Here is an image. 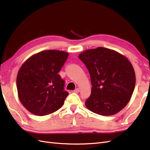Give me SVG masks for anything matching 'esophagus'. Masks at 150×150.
<instances>
[{
	"label": "esophagus",
	"mask_w": 150,
	"mask_h": 150,
	"mask_svg": "<svg viewBox=\"0 0 150 150\" xmlns=\"http://www.w3.org/2000/svg\"><path fill=\"white\" fill-rule=\"evenodd\" d=\"M79 91H80L79 88H76V89L74 90V93H79Z\"/></svg>",
	"instance_id": "esophagus-1"
}]
</instances>
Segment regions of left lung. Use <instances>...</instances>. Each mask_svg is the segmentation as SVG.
Instances as JSON below:
<instances>
[{"label":"left lung","mask_w":150,"mask_h":150,"mask_svg":"<svg viewBox=\"0 0 150 150\" xmlns=\"http://www.w3.org/2000/svg\"><path fill=\"white\" fill-rule=\"evenodd\" d=\"M78 57L88 69L92 84L86 106L102 116L120 111L128 103L135 87L131 62L119 52L102 47L86 50Z\"/></svg>","instance_id":"8db88e82"}]
</instances>
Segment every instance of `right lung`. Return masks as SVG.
<instances>
[{"instance_id":"right-lung-1","label":"right lung","mask_w":150,"mask_h":150,"mask_svg":"<svg viewBox=\"0 0 150 150\" xmlns=\"http://www.w3.org/2000/svg\"><path fill=\"white\" fill-rule=\"evenodd\" d=\"M69 54L47 50L30 57L17 76L19 100L34 115L45 116L60 109L69 94L64 90L65 81L58 72Z\"/></svg>"}]
</instances>
